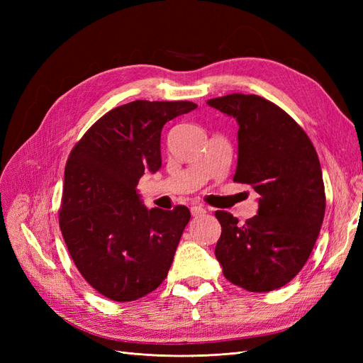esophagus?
<instances>
[{"instance_id": "obj_1", "label": "esophagus", "mask_w": 363, "mask_h": 363, "mask_svg": "<svg viewBox=\"0 0 363 363\" xmlns=\"http://www.w3.org/2000/svg\"><path fill=\"white\" fill-rule=\"evenodd\" d=\"M191 212L194 216H200V215H204L207 211L203 206H194V207H191Z\"/></svg>"}]
</instances>
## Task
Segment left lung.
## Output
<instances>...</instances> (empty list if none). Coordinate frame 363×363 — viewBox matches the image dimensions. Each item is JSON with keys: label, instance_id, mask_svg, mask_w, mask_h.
<instances>
[{"label": "left lung", "instance_id": "1", "mask_svg": "<svg viewBox=\"0 0 363 363\" xmlns=\"http://www.w3.org/2000/svg\"><path fill=\"white\" fill-rule=\"evenodd\" d=\"M207 104L236 118L233 180L260 195L257 215L244 224L232 213L215 212L221 224L215 256L236 286L279 289L301 271L321 230L325 191L316 150L283 108L259 95L232 94Z\"/></svg>", "mask_w": 363, "mask_h": 363}]
</instances>
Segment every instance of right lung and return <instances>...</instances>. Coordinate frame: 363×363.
Instances as JSON below:
<instances>
[{
	"instance_id": "obj_1",
	"label": "right lung",
	"mask_w": 363,
	"mask_h": 363,
	"mask_svg": "<svg viewBox=\"0 0 363 363\" xmlns=\"http://www.w3.org/2000/svg\"><path fill=\"white\" fill-rule=\"evenodd\" d=\"M191 101L136 100L112 108L77 142L65 168L59 224L84 280L106 298L145 296L168 276L191 212L147 208L136 186L162 167L160 135Z\"/></svg>"
}]
</instances>
